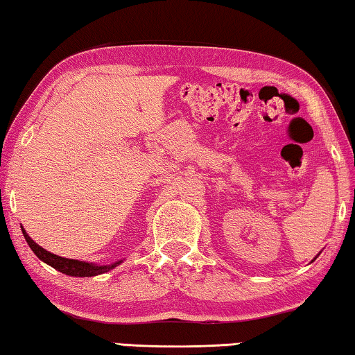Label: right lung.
I'll use <instances>...</instances> for the list:
<instances>
[{
	"mask_svg": "<svg viewBox=\"0 0 355 355\" xmlns=\"http://www.w3.org/2000/svg\"><path fill=\"white\" fill-rule=\"evenodd\" d=\"M22 234H24V237H26L28 247H31L32 252L38 257V259H40L42 261H45L46 265L53 266V268L61 271V273H64V275L87 278V276H96V275L106 273V271H111L118 265L123 263V260H118L111 265H95V263H89V261L64 259V257L55 255V254H51V252L42 249L37 242H33V239L27 234L26 230H22Z\"/></svg>",
	"mask_w": 355,
	"mask_h": 355,
	"instance_id": "add662e5",
	"label": "right lung"
}]
</instances>
